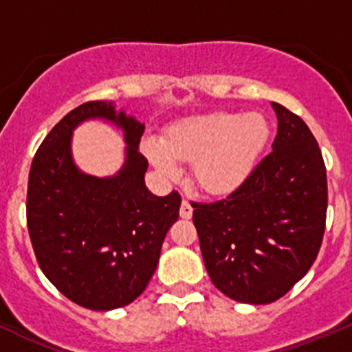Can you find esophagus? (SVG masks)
I'll use <instances>...</instances> for the list:
<instances>
[{
    "label": "esophagus",
    "instance_id": "1",
    "mask_svg": "<svg viewBox=\"0 0 352 352\" xmlns=\"http://www.w3.org/2000/svg\"><path fill=\"white\" fill-rule=\"evenodd\" d=\"M179 215H181V219H186V220L191 219V215H193V206L190 205V201H188V200L181 201Z\"/></svg>",
    "mask_w": 352,
    "mask_h": 352
}]
</instances>
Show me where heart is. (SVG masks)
<instances>
[{
    "mask_svg": "<svg viewBox=\"0 0 352 352\" xmlns=\"http://www.w3.org/2000/svg\"><path fill=\"white\" fill-rule=\"evenodd\" d=\"M270 137V123L257 111H215L176 122L162 140L147 137L142 147L161 175L175 176L177 161L191 162L195 183L205 193L226 197L249 179Z\"/></svg>",
    "mask_w": 352,
    "mask_h": 352,
    "instance_id": "obj_1",
    "label": "heart"
}]
</instances>
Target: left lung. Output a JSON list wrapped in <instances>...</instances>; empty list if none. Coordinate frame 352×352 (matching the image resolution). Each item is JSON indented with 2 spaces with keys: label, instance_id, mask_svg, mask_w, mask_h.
Segmentation results:
<instances>
[{
  "label": "left lung",
  "instance_id": "8db88e82",
  "mask_svg": "<svg viewBox=\"0 0 352 352\" xmlns=\"http://www.w3.org/2000/svg\"><path fill=\"white\" fill-rule=\"evenodd\" d=\"M273 152L223 200L195 203L206 273L241 303L276 302L302 280L320 249L327 213L324 159L307 123L278 103Z\"/></svg>",
  "mask_w": 352,
  "mask_h": 352
}]
</instances>
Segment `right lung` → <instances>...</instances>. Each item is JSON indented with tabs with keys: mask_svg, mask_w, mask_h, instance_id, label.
I'll return each mask as SVG.
<instances>
[{
	"mask_svg": "<svg viewBox=\"0 0 352 352\" xmlns=\"http://www.w3.org/2000/svg\"><path fill=\"white\" fill-rule=\"evenodd\" d=\"M120 128L126 161L113 177L81 172L72 133L82 121ZM144 125L113 101H88L69 111L43 139L28 176L27 223L38 266L71 302L89 310L132 303L151 281L162 242L179 217L181 197H155L139 152Z\"/></svg>",
	"mask_w": 352,
	"mask_h": 352,
	"instance_id": "add662e5",
	"label": "right lung"
}]
</instances>
